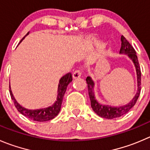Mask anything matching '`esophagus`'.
I'll use <instances>...</instances> for the list:
<instances>
[{
	"instance_id": "obj_1",
	"label": "esophagus",
	"mask_w": 150,
	"mask_h": 150,
	"mask_svg": "<svg viewBox=\"0 0 150 150\" xmlns=\"http://www.w3.org/2000/svg\"><path fill=\"white\" fill-rule=\"evenodd\" d=\"M82 75V72H81L80 70H76V71H74L73 73V77L74 79H77V78H79Z\"/></svg>"
}]
</instances>
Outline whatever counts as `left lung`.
<instances>
[{
    "instance_id": "1",
    "label": "left lung",
    "mask_w": 150,
    "mask_h": 150,
    "mask_svg": "<svg viewBox=\"0 0 150 150\" xmlns=\"http://www.w3.org/2000/svg\"><path fill=\"white\" fill-rule=\"evenodd\" d=\"M121 41H122V46H121L120 54H126L131 60L132 61L135 66V71H136L137 75V92L132 100L125 105L122 106H111L108 105H103L97 101L96 99L95 93H94V87L95 83L91 76H88L86 78L87 84H88V89L89 97L91 99V108H93V110L99 116L108 119H112L118 118V117L122 116L123 115L126 114L134 105L136 103L137 100L138 99V96L140 95L141 92V77H142V74H141L140 66L138 63V59L137 57L136 52L133 47L130 45L129 42L126 40V38L122 35L121 37Z\"/></svg>"
}]
</instances>
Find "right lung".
<instances>
[{"label":"right lung","mask_w":150,"mask_h":150,"mask_svg":"<svg viewBox=\"0 0 150 150\" xmlns=\"http://www.w3.org/2000/svg\"><path fill=\"white\" fill-rule=\"evenodd\" d=\"M29 34V32L27 33V35L25 37ZM24 37L21 41L25 38ZM72 74L71 73H68L63 76L61 77L59 79V85H58V90H57V100L51 106L48 107V108H41V109H36V110H30L25 108L24 107L21 106L16 99L14 97L13 93L11 90V87L9 85V92L11 98L13 100L15 106L18 109V110L21 112V114L24 115V116L27 117L28 119H31V120L37 121V122H46V121H49L53 119L54 118L58 115L61 110V105H62V99H63L64 95L66 91L67 87L69 85L70 82H72Z\"/></svg>","instance_id":"1"}]
</instances>
